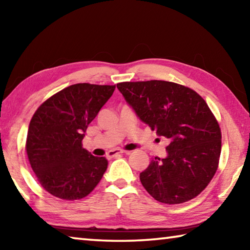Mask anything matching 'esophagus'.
I'll return each instance as SVG.
<instances>
[{"instance_id":"1","label":"esophagus","mask_w":250,"mask_h":250,"mask_svg":"<svg viewBox=\"0 0 250 250\" xmlns=\"http://www.w3.org/2000/svg\"><path fill=\"white\" fill-rule=\"evenodd\" d=\"M124 153H128V151H124V150H119V149H115V150H111L108 152L107 156L109 159H112V158H116L119 154H124Z\"/></svg>"}]
</instances>
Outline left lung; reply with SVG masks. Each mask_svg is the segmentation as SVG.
<instances>
[{
  "label": "left lung",
  "mask_w": 250,
  "mask_h": 250,
  "mask_svg": "<svg viewBox=\"0 0 250 250\" xmlns=\"http://www.w3.org/2000/svg\"><path fill=\"white\" fill-rule=\"evenodd\" d=\"M117 88L139 119L168 140L167 156L151 160L140 181L161 203L181 204L197 196L218 167L222 134L202 97L182 84L150 80Z\"/></svg>",
  "instance_id": "8db88e82"
}]
</instances>
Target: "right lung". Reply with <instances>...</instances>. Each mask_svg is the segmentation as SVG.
<instances>
[{
  "label": "right lung",
  "instance_id": "obj_1",
  "mask_svg": "<svg viewBox=\"0 0 250 250\" xmlns=\"http://www.w3.org/2000/svg\"><path fill=\"white\" fill-rule=\"evenodd\" d=\"M116 86L76 83L50 97L29 122L26 152L40 184L62 200L87 196L107 170L108 161L83 149L88 125Z\"/></svg>",
  "mask_w": 250,
  "mask_h": 250
}]
</instances>
